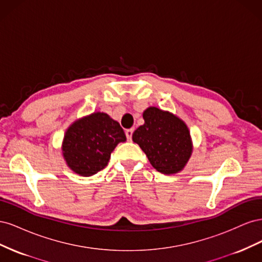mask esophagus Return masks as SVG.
I'll use <instances>...</instances> for the list:
<instances>
[{"instance_id":"esophagus-1","label":"esophagus","mask_w":262,"mask_h":262,"mask_svg":"<svg viewBox=\"0 0 262 262\" xmlns=\"http://www.w3.org/2000/svg\"><path fill=\"white\" fill-rule=\"evenodd\" d=\"M133 131H134V129H128V130H125V136H126V139H128L129 141H131V139H132Z\"/></svg>"}]
</instances>
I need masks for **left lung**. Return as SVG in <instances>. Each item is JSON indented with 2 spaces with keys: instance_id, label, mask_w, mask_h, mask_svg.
Returning <instances> with one entry per match:
<instances>
[{
  "instance_id": "1",
  "label": "left lung",
  "mask_w": 262,
  "mask_h": 262,
  "mask_svg": "<svg viewBox=\"0 0 262 262\" xmlns=\"http://www.w3.org/2000/svg\"><path fill=\"white\" fill-rule=\"evenodd\" d=\"M144 124L133 132L132 140L146 154L150 165L170 175L184 169L192 154L187 124L177 116L156 107L143 113Z\"/></svg>"
}]
</instances>
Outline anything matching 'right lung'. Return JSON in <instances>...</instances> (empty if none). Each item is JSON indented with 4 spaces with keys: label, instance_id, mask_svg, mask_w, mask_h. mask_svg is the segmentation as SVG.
Wrapping results in <instances>:
<instances>
[{
    "label": "right lung",
    "instance_id": "add662e5",
    "mask_svg": "<svg viewBox=\"0 0 262 262\" xmlns=\"http://www.w3.org/2000/svg\"><path fill=\"white\" fill-rule=\"evenodd\" d=\"M126 140L123 129L105 113L74 121L66 131L62 154L74 172L90 177L104 169L115 147Z\"/></svg>",
    "mask_w": 262,
    "mask_h": 262
}]
</instances>
